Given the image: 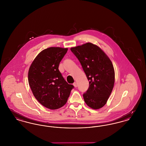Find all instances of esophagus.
Wrapping results in <instances>:
<instances>
[{
	"label": "esophagus",
	"instance_id": "obj_1",
	"mask_svg": "<svg viewBox=\"0 0 146 146\" xmlns=\"http://www.w3.org/2000/svg\"><path fill=\"white\" fill-rule=\"evenodd\" d=\"M73 85L74 86L75 88L77 87V83H76V82H74L73 83Z\"/></svg>",
	"mask_w": 146,
	"mask_h": 146
}]
</instances>
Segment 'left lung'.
I'll return each instance as SVG.
<instances>
[{
    "mask_svg": "<svg viewBox=\"0 0 146 146\" xmlns=\"http://www.w3.org/2000/svg\"><path fill=\"white\" fill-rule=\"evenodd\" d=\"M82 65L89 81L83 97L93 109L106 104L115 83V71L111 60L99 47L91 43L70 48Z\"/></svg>",
    "mask_w": 146,
    "mask_h": 146,
    "instance_id": "obj_1",
    "label": "left lung"
}]
</instances>
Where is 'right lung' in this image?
Instances as JSON below:
<instances>
[{"instance_id":"add662e5","label":"right lung","mask_w":146,"mask_h":146,"mask_svg":"<svg viewBox=\"0 0 146 146\" xmlns=\"http://www.w3.org/2000/svg\"><path fill=\"white\" fill-rule=\"evenodd\" d=\"M67 48L50 47L36 57L28 72V82L35 98L48 109H58L66 103L73 85L68 84L58 70Z\"/></svg>"}]
</instances>
